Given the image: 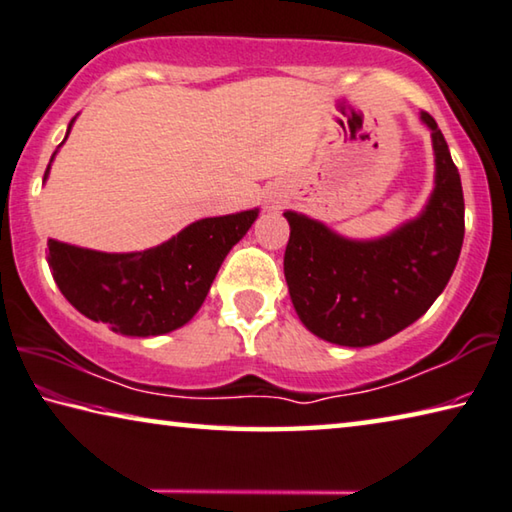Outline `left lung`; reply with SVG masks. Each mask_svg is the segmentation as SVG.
<instances>
[{"label":"left lung","mask_w":512,"mask_h":512,"mask_svg":"<svg viewBox=\"0 0 512 512\" xmlns=\"http://www.w3.org/2000/svg\"><path fill=\"white\" fill-rule=\"evenodd\" d=\"M435 152V188L420 217L376 240H349L311 217L286 211L283 256L292 306L317 338L370 347L429 311L454 274L465 238L458 167L433 117L422 111Z\"/></svg>","instance_id":"obj_1"}]
</instances>
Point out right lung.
Listing matches in <instances>:
<instances>
[{"label": "right lung", "mask_w": 512, "mask_h": 512, "mask_svg": "<svg viewBox=\"0 0 512 512\" xmlns=\"http://www.w3.org/2000/svg\"><path fill=\"white\" fill-rule=\"evenodd\" d=\"M72 124L74 117L67 133ZM256 217L258 208L206 217L163 245L131 254H106L49 240L47 263L63 297L88 320L136 338L163 335L195 317L226 254Z\"/></svg>", "instance_id": "1"}]
</instances>
